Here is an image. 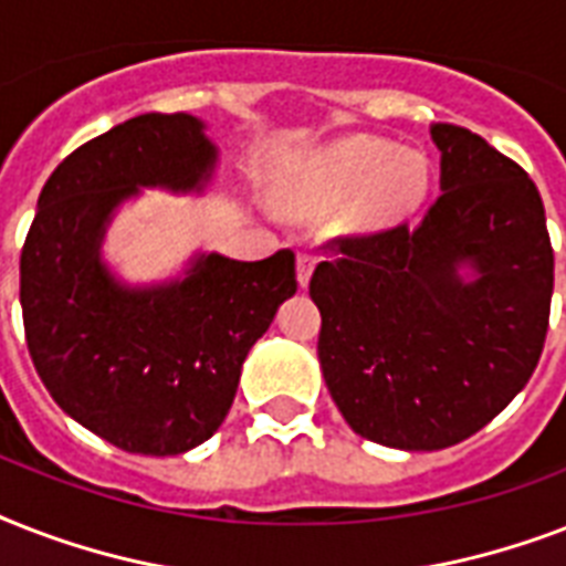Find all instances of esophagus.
<instances>
[{
  "instance_id": "1",
  "label": "esophagus",
  "mask_w": 566,
  "mask_h": 566,
  "mask_svg": "<svg viewBox=\"0 0 566 566\" xmlns=\"http://www.w3.org/2000/svg\"><path fill=\"white\" fill-rule=\"evenodd\" d=\"M314 264H317V258L308 255V252H302V255L296 258V279H300V287H305V284L311 282Z\"/></svg>"
}]
</instances>
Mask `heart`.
<instances>
[{
    "label": "heart",
    "instance_id": "1",
    "mask_svg": "<svg viewBox=\"0 0 566 566\" xmlns=\"http://www.w3.org/2000/svg\"><path fill=\"white\" fill-rule=\"evenodd\" d=\"M431 190L429 164L420 153L396 149L378 137H346L319 149L287 185V208L326 213L358 197L355 220L378 229L408 220Z\"/></svg>",
    "mask_w": 566,
    "mask_h": 566
}]
</instances>
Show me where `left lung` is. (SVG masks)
I'll return each mask as SVG.
<instances>
[{"label": "left lung", "mask_w": 566, "mask_h": 566, "mask_svg": "<svg viewBox=\"0 0 566 566\" xmlns=\"http://www.w3.org/2000/svg\"><path fill=\"white\" fill-rule=\"evenodd\" d=\"M431 140L443 193L420 226L332 240L308 287L337 411L408 452L455 447L526 387L553 302L535 181L461 126L434 123Z\"/></svg>", "instance_id": "left-lung-1"}]
</instances>
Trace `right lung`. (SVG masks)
<instances>
[{
  "mask_svg": "<svg viewBox=\"0 0 566 566\" xmlns=\"http://www.w3.org/2000/svg\"><path fill=\"white\" fill-rule=\"evenodd\" d=\"M217 146L190 114H140L66 155L40 190L20 258L34 370L61 411L137 455H181L220 429L249 349L296 293L291 249L190 258L179 279L119 282L102 240L144 188L199 193Z\"/></svg>",
  "mask_w": 566,
  "mask_h": 566,
  "instance_id": "right-lung-1",
  "label": "right lung"
}]
</instances>
